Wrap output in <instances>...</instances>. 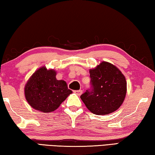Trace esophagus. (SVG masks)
<instances>
[{"label":"esophagus","instance_id":"obj_1","mask_svg":"<svg viewBox=\"0 0 155 155\" xmlns=\"http://www.w3.org/2000/svg\"><path fill=\"white\" fill-rule=\"evenodd\" d=\"M74 92L77 94V95H78V96H80V95H81V94H82V93H83V91L82 90H74Z\"/></svg>","mask_w":155,"mask_h":155}]
</instances>
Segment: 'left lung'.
I'll return each mask as SVG.
<instances>
[{
    "label": "left lung",
    "mask_w": 155,
    "mask_h": 155,
    "mask_svg": "<svg viewBox=\"0 0 155 155\" xmlns=\"http://www.w3.org/2000/svg\"><path fill=\"white\" fill-rule=\"evenodd\" d=\"M91 89L81 96L84 104L96 115H107L119 108L127 94V81L121 71L103 61L90 70Z\"/></svg>",
    "instance_id": "1"
}]
</instances>
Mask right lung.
Wrapping results in <instances>:
<instances>
[{
	"instance_id": "add662e5",
	"label": "right lung",
	"mask_w": 155,
	"mask_h": 155,
	"mask_svg": "<svg viewBox=\"0 0 155 155\" xmlns=\"http://www.w3.org/2000/svg\"><path fill=\"white\" fill-rule=\"evenodd\" d=\"M72 93L65 81L57 80L55 70H47L46 67L36 70L25 87L28 103L44 113L54 111Z\"/></svg>"
}]
</instances>
